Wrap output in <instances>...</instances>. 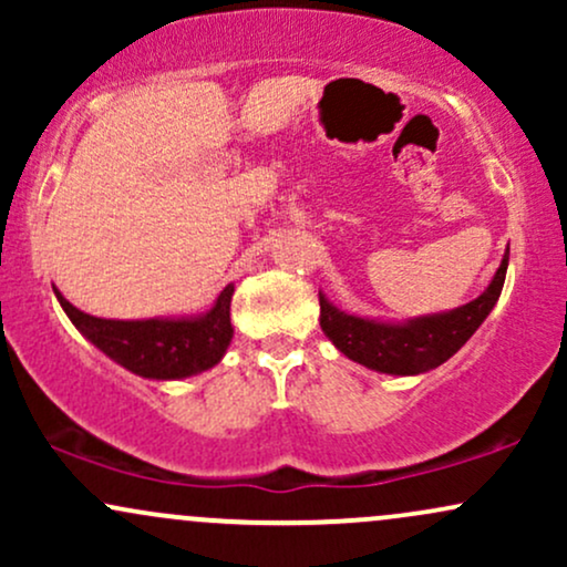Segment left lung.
I'll return each mask as SVG.
<instances>
[{
  "label": "left lung",
  "mask_w": 567,
  "mask_h": 567,
  "mask_svg": "<svg viewBox=\"0 0 567 567\" xmlns=\"http://www.w3.org/2000/svg\"><path fill=\"white\" fill-rule=\"evenodd\" d=\"M506 266H509V250L483 296L453 311L419 317V320L402 324L347 315L320 292V324L324 336L336 343V349L360 365L392 375L426 373V370L440 368L442 362L451 360L455 351L474 336V330L485 322V317L498 301L501 288H504Z\"/></svg>",
  "instance_id": "left-lung-1"
}]
</instances>
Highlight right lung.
Segmentation results:
<instances>
[{
	"mask_svg": "<svg viewBox=\"0 0 567 567\" xmlns=\"http://www.w3.org/2000/svg\"><path fill=\"white\" fill-rule=\"evenodd\" d=\"M58 301L76 330L130 373L173 381L218 365L229 349L234 285L220 290L213 309L192 320H101L84 315L55 290Z\"/></svg>",
	"mask_w": 567,
	"mask_h": 567,
	"instance_id": "add662e5",
	"label": "right lung"
}]
</instances>
